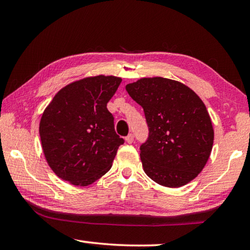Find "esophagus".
<instances>
[{
	"label": "esophagus",
	"instance_id": "34e87169",
	"mask_svg": "<svg viewBox=\"0 0 250 250\" xmlns=\"http://www.w3.org/2000/svg\"><path fill=\"white\" fill-rule=\"evenodd\" d=\"M133 141H134V137H133L132 133H130L128 137H125V142L126 143H132Z\"/></svg>",
	"mask_w": 250,
	"mask_h": 250
}]
</instances>
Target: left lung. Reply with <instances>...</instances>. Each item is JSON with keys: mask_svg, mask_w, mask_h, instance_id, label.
I'll list each match as a JSON object with an SVG mask.
<instances>
[{"mask_svg": "<svg viewBox=\"0 0 250 250\" xmlns=\"http://www.w3.org/2000/svg\"><path fill=\"white\" fill-rule=\"evenodd\" d=\"M125 89L149 125V139L140 147L146 174L167 188L189 183L206 166L214 143L205 104L186 84L163 77L141 78Z\"/></svg>", "mask_w": 250, "mask_h": 250, "instance_id": "8db88e82", "label": "left lung"}]
</instances>
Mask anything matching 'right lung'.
I'll return each mask as SVG.
<instances>
[{"mask_svg": "<svg viewBox=\"0 0 250 250\" xmlns=\"http://www.w3.org/2000/svg\"><path fill=\"white\" fill-rule=\"evenodd\" d=\"M122 79L97 75L70 83L45 108L40 137L46 162L58 177L88 186L111 168L124 139L107 104Z\"/></svg>", "mask_w": 250, "mask_h": 250, "instance_id": "add662e5", "label": "right lung"}]
</instances>
